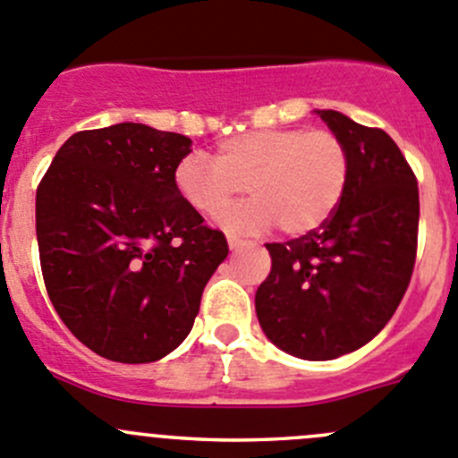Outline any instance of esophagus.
Instances as JSON below:
<instances>
[{
  "label": "esophagus",
  "mask_w": 458,
  "mask_h": 458,
  "mask_svg": "<svg viewBox=\"0 0 458 458\" xmlns=\"http://www.w3.org/2000/svg\"><path fill=\"white\" fill-rule=\"evenodd\" d=\"M243 239L242 237H237V234H228V246H230V250H239V248L243 246Z\"/></svg>",
  "instance_id": "1"
}]
</instances>
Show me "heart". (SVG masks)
Instances as JSON below:
<instances>
[{"mask_svg":"<svg viewBox=\"0 0 458 458\" xmlns=\"http://www.w3.org/2000/svg\"><path fill=\"white\" fill-rule=\"evenodd\" d=\"M352 174L344 140L328 130H257L224 140L212 152L188 154L174 170V188L194 212L215 216L246 190V206L219 216L239 233H261L277 225L300 237L327 224L340 206Z\"/></svg>","mask_w":458,"mask_h":458,"instance_id":"b5f03b06","label":"heart"}]
</instances>
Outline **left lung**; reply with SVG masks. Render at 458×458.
Returning a JSON list of instances; mask_svg holds the SVG:
<instances>
[{
  "label": "left lung",
  "instance_id": "8db88e82",
  "mask_svg": "<svg viewBox=\"0 0 458 458\" xmlns=\"http://www.w3.org/2000/svg\"><path fill=\"white\" fill-rule=\"evenodd\" d=\"M318 116L347 145L349 185L318 230L266 243L273 266L255 295L266 337L301 360H333L378 335L410 286L419 243V183L398 145L340 111Z\"/></svg>",
  "mask_w": 458,
  "mask_h": 458
}]
</instances>
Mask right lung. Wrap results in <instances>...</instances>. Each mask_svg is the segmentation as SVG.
I'll list each match as a JSON object with an SVG mask.
<instances>
[{"label":"right lung","mask_w":458,"mask_h":458,"mask_svg":"<svg viewBox=\"0 0 458 458\" xmlns=\"http://www.w3.org/2000/svg\"><path fill=\"white\" fill-rule=\"evenodd\" d=\"M190 145L140 123L78 131L39 181L47 293L66 328L106 360L140 365L174 352L228 257L224 233L174 188Z\"/></svg>","instance_id":"add662e5"}]
</instances>
